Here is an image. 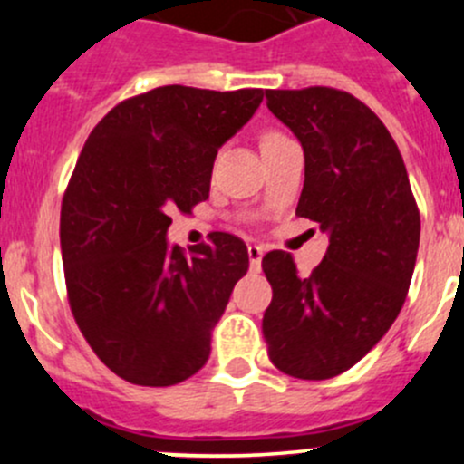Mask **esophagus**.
I'll use <instances>...</instances> for the list:
<instances>
[{
  "label": "esophagus",
  "mask_w": 464,
  "mask_h": 464,
  "mask_svg": "<svg viewBox=\"0 0 464 464\" xmlns=\"http://www.w3.org/2000/svg\"><path fill=\"white\" fill-rule=\"evenodd\" d=\"M262 256H265V246H260V245H249L251 271H260V266H262Z\"/></svg>",
  "instance_id": "1"
}]
</instances>
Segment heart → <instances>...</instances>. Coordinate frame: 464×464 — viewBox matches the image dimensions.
<instances>
[{
	"mask_svg": "<svg viewBox=\"0 0 464 464\" xmlns=\"http://www.w3.org/2000/svg\"><path fill=\"white\" fill-rule=\"evenodd\" d=\"M274 137H280V134H276V132H269V134H265V137H262V141H266V139H274Z\"/></svg>",
	"mask_w": 464,
	"mask_h": 464,
	"instance_id": "b5f03b06",
	"label": "heart"
}]
</instances>
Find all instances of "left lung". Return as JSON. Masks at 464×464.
Here are the masks:
<instances>
[{
  "label": "left lung",
  "mask_w": 464,
  "mask_h": 464,
  "mask_svg": "<svg viewBox=\"0 0 464 464\" xmlns=\"http://www.w3.org/2000/svg\"><path fill=\"white\" fill-rule=\"evenodd\" d=\"M266 107L305 152L296 215L327 233L310 276L287 251L262 271L274 296L262 319L269 359L285 375L330 379L379 343L406 301L420 246V210L386 125L332 87L266 89Z\"/></svg>",
  "instance_id": "obj_1"
}]
</instances>
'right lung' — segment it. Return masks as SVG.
I'll return each instance as SVG.
<instances>
[{
    "mask_svg": "<svg viewBox=\"0 0 464 464\" xmlns=\"http://www.w3.org/2000/svg\"><path fill=\"white\" fill-rule=\"evenodd\" d=\"M262 89L157 87L119 102L89 134L60 210L69 305L102 363L139 386H172L208 362L249 251L210 233L190 256L168 245L170 210L208 199L215 157L260 107Z\"/></svg>",
    "mask_w": 464,
    "mask_h": 464,
    "instance_id": "right-lung-1",
    "label": "right lung"
}]
</instances>
